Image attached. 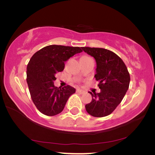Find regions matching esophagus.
Returning a JSON list of instances; mask_svg holds the SVG:
<instances>
[{
	"instance_id": "obj_1",
	"label": "esophagus",
	"mask_w": 155,
	"mask_h": 155,
	"mask_svg": "<svg viewBox=\"0 0 155 155\" xmlns=\"http://www.w3.org/2000/svg\"><path fill=\"white\" fill-rule=\"evenodd\" d=\"M76 92L80 94V95H82V94L84 93V91L82 90H80V89H77V90H76Z\"/></svg>"
}]
</instances>
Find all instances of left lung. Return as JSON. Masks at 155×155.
Wrapping results in <instances>:
<instances>
[{"label":"left lung","mask_w":155,"mask_h":155,"mask_svg":"<svg viewBox=\"0 0 155 155\" xmlns=\"http://www.w3.org/2000/svg\"><path fill=\"white\" fill-rule=\"evenodd\" d=\"M81 49L95 58L97 64L95 78L101 89L99 93L90 92L92 99L85 105V108L92 117L108 116L120 104L128 90L130 74L123 60L113 51L103 48Z\"/></svg>","instance_id":"obj_1"}]
</instances>
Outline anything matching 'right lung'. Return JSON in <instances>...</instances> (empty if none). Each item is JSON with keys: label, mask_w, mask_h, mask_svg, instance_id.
I'll use <instances>...</instances> for the list:
<instances>
[{"label": "right lung", "mask_w": 155, "mask_h": 155, "mask_svg": "<svg viewBox=\"0 0 155 155\" xmlns=\"http://www.w3.org/2000/svg\"><path fill=\"white\" fill-rule=\"evenodd\" d=\"M81 51L78 47L49 45L32 56L27 66L26 80L32 101L41 113L54 116L63 111L76 90L69 85L55 87V75L63 71L65 61Z\"/></svg>", "instance_id": "1"}]
</instances>
